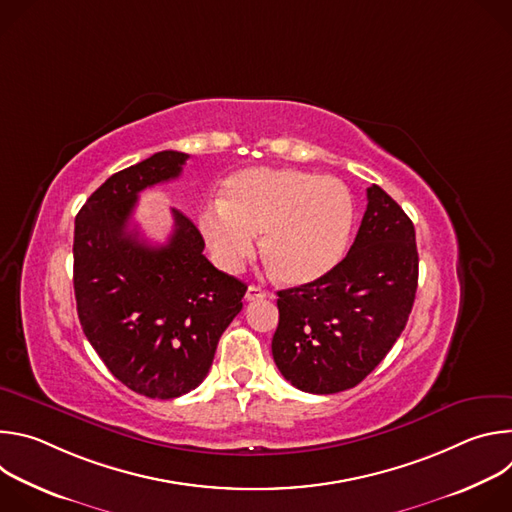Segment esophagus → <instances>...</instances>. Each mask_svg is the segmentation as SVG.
Returning a JSON list of instances; mask_svg holds the SVG:
<instances>
[{
    "mask_svg": "<svg viewBox=\"0 0 512 512\" xmlns=\"http://www.w3.org/2000/svg\"><path fill=\"white\" fill-rule=\"evenodd\" d=\"M261 298H269V291H265L259 285H249L247 294H245V300L247 302H255V300H261Z\"/></svg>",
    "mask_w": 512,
    "mask_h": 512,
    "instance_id": "esophagus-1",
    "label": "esophagus"
}]
</instances>
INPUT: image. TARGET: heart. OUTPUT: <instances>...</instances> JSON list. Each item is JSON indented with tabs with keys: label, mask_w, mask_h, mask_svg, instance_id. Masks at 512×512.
I'll return each instance as SVG.
<instances>
[{
	"label": "heart",
	"mask_w": 512,
	"mask_h": 512,
	"mask_svg": "<svg viewBox=\"0 0 512 512\" xmlns=\"http://www.w3.org/2000/svg\"><path fill=\"white\" fill-rule=\"evenodd\" d=\"M356 208L350 190L332 176L298 168H247L225 182L223 204L200 214L216 261L239 269L261 239L271 275L287 285L312 283L346 255Z\"/></svg>",
	"instance_id": "obj_1"
}]
</instances>
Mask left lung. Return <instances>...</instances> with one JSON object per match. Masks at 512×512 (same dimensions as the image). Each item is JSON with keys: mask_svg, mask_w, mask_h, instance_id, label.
Masks as SVG:
<instances>
[{"mask_svg": "<svg viewBox=\"0 0 512 512\" xmlns=\"http://www.w3.org/2000/svg\"><path fill=\"white\" fill-rule=\"evenodd\" d=\"M348 255L324 277L277 291L271 340L279 373L300 391L356 387L401 336L417 291L415 229L377 184Z\"/></svg>", "mask_w": 512, "mask_h": 512, "instance_id": "left-lung-1", "label": "left lung"}]
</instances>
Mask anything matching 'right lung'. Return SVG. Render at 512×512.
Listing matches in <instances>:
<instances>
[{"instance_id":"1","label":"right lung","mask_w":512,"mask_h":512,"mask_svg":"<svg viewBox=\"0 0 512 512\" xmlns=\"http://www.w3.org/2000/svg\"><path fill=\"white\" fill-rule=\"evenodd\" d=\"M188 154L158 152L107 178L75 221V298L85 336L131 391L174 399L196 389L247 285L218 271L186 214L172 208L166 245L129 227L137 194L182 174Z\"/></svg>"}]
</instances>
